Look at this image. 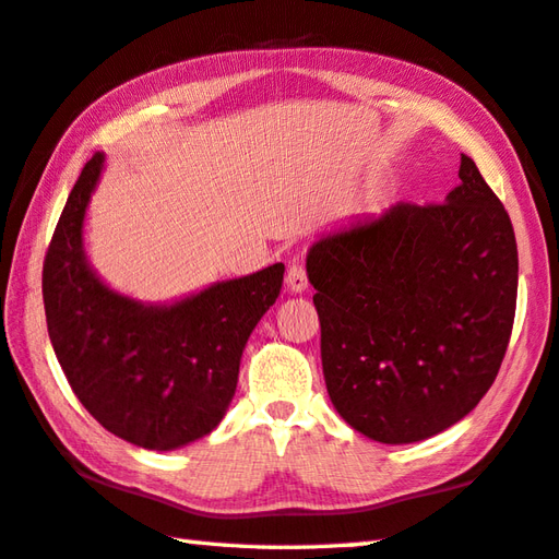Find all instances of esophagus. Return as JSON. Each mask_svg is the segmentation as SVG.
Segmentation results:
<instances>
[{"label": "esophagus", "instance_id": "1", "mask_svg": "<svg viewBox=\"0 0 559 559\" xmlns=\"http://www.w3.org/2000/svg\"><path fill=\"white\" fill-rule=\"evenodd\" d=\"M309 287V277H306V267L301 263H292L287 270V289L294 294H301Z\"/></svg>", "mask_w": 559, "mask_h": 559}]
</instances>
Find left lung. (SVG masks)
I'll list each match as a JSON object with an SVG mask.
<instances>
[{
	"instance_id": "1",
	"label": "left lung",
	"mask_w": 559,
	"mask_h": 559,
	"mask_svg": "<svg viewBox=\"0 0 559 559\" xmlns=\"http://www.w3.org/2000/svg\"><path fill=\"white\" fill-rule=\"evenodd\" d=\"M447 202H397L306 258L328 395L381 443L439 435L495 383L514 328L519 253L471 156Z\"/></svg>"
}]
</instances>
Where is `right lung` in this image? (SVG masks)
<instances>
[{"mask_svg":"<svg viewBox=\"0 0 559 559\" xmlns=\"http://www.w3.org/2000/svg\"><path fill=\"white\" fill-rule=\"evenodd\" d=\"M104 154L67 198L43 263V304L57 361L96 423L152 451L180 449L222 423L250 333L277 301L284 265L216 282L170 306L106 287L86 263L84 214Z\"/></svg>","mask_w":559,"mask_h":559,"instance_id":"1","label":"right lung"}]
</instances>
